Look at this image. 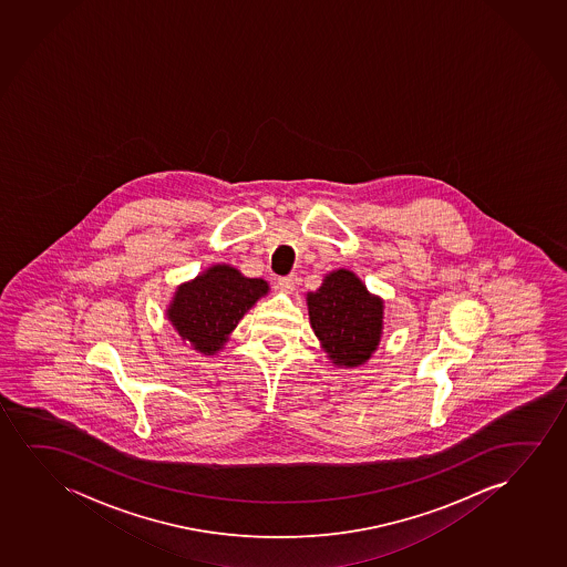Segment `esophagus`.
Returning a JSON list of instances; mask_svg holds the SVG:
<instances>
[{"mask_svg": "<svg viewBox=\"0 0 567 567\" xmlns=\"http://www.w3.org/2000/svg\"><path fill=\"white\" fill-rule=\"evenodd\" d=\"M278 286H280L284 291H291L295 287L293 276H284V278H278Z\"/></svg>", "mask_w": 567, "mask_h": 567, "instance_id": "34e87169", "label": "esophagus"}]
</instances>
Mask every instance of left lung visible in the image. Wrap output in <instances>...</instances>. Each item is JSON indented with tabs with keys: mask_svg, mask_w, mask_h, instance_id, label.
Segmentation results:
<instances>
[{
	"mask_svg": "<svg viewBox=\"0 0 567 567\" xmlns=\"http://www.w3.org/2000/svg\"><path fill=\"white\" fill-rule=\"evenodd\" d=\"M312 330L333 364L367 363L382 333L384 305L367 291L355 274L338 270L307 295Z\"/></svg>",
	"mask_w": 567,
	"mask_h": 567,
	"instance_id": "obj_1",
	"label": "left lung"
}]
</instances>
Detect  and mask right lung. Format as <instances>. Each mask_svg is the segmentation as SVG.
Here are the masks:
<instances>
[{
  "instance_id": "add662e5",
  "label": "right lung",
  "mask_w": 567,
  "mask_h": 567,
  "mask_svg": "<svg viewBox=\"0 0 567 567\" xmlns=\"http://www.w3.org/2000/svg\"><path fill=\"white\" fill-rule=\"evenodd\" d=\"M268 293V284L245 278L231 266H212L203 276L177 289L167 317L183 340L212 355L224 346L243 315Z\"/></svg>"
}]
</instances>
